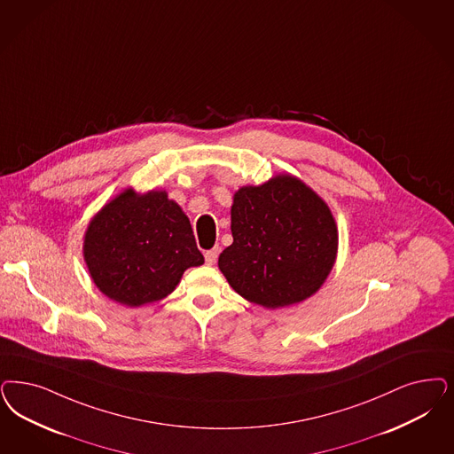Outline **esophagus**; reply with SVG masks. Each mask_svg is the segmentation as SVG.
Instances as JSON below:
<instances>
[{
    "instance_id": "obj_1",
    "label": "esophagus",
    "mask_w": 454,
    "mask_h": 454,
    "mask_svg": "<svg viewBox=\"0 0 454 454\" xmlns=\"http://www.w3.org/2000/svg\"><path fill=\"white\" fill-rule=\"evenodd\" d=\"M218 248H213V250H207L204 253V260L207 265H215L216 260H218Z\"/></svg>"
}]
</instances>
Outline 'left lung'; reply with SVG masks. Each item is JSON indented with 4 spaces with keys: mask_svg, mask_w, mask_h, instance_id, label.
Returning <instances> with one entry per match:
<instances>
[{
    "mask_svg": "<svg viewBox=\"0 0 454 454\" xmlns=\"http://www.w3.org/2000/svg\"><path fill=\"white\" fill-rule=\"evenodd\" d=\"M231 233L219 270L236 294L265 309L312 297L337 258L339 233L329 206L290 174L236 191Z\"/></svg>",
    "mask_w": 454,
    "mask_h": 454,
    "instance_id": "1",
    "label": "left lung"
}]
</instances>
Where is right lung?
<instances>
[{
    "instance_id": "obj_1",
    "label": "right lung",
    "mask_w": 454,
    "mask_h": 454,
    "mask_svg": "<svg viewBox=\"0 0 454 454\" xmlns=\"http://www.w3.org/2000/svg\"><path fill=\"white\" fill-rule=\"evenodd\" d=\"M83 260L97 288L127 307L168 297L183 273L203 265L188 216L166 191L125 189L87 226Z\"/></svg>"
}]
</instances>
